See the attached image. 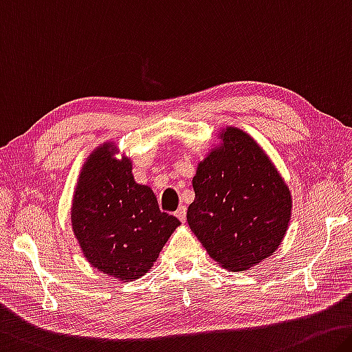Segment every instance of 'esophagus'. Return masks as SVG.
Here are the masks:
<instances>
[{"instance_id":"1","label":"esophagus","mask_w":352,"mask_h":352,"mask_svg":"<svg viewBox=\"0 0 352 352\" xmlns=\"http://www.w3.org/2000/svg\"><path fill=\"white\" fill-rule=\"evenodd\" d=\"M175 216H177L178 219H180L182 222H185V221H186V206H180V208H178V210L175 211Z\"/></svg>"}]
</instances>
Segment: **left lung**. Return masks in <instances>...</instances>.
<instances>
[{"label": "left lung", "mask_w": 352, "mask_h": 352, "mask_svg": "<svg viewBox=\"0 0 352 352\" xmlns=\"http://www.w3.org/2000/svg\"><path fill=\"white\" fill-rule=\"evenodd\" d=\"M217 139L197 163L188 226L217 265L248 271L282 244L292 221V192L246 131L228 125Z\"/></svg>", "instance_id": "obj_1"}]
</instances>
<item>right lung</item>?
<instances>
[{
	"mask_svg": "<svg viewBox=\"0 0 352 352\" xmlns=\"http://www.w3.org/2000/svg\"><path fill=\"white\" fill-rule=\"evenodd\" d=\"M72 230L89 265L120 282L152 270L180 221L161 213L152 188L133 177L131 156L113 141L92 150L78 177Z\"/></svg>",
	"mask_w": 352,
	"mask_h": 352,
	"instance_id": "right-lung-1",
	"label": "right lung"
}]
</instances>
